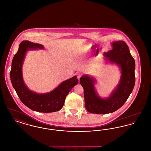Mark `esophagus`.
I'll list each match as a JSON object with an SVG mask.
<instances>
[{
  "instance_id": "1",
  "label": "esophagus",
  "mask_w": 151,
  "mask_h": 151,
  "mask_svg": "<svg viewBox=\"0 0 151 151\" xmlns=\"http://www.w3.org/2000/svg\"><path fill=\"white\" fill-rule=\"evenodd\" d=\"M81 76H82V74H81V73L79 72V73H77V78H78V80H79L80 78L81 77Z\"/></svg>"
}]
</instances>
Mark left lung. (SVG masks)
Returning <instances> with one entry per match:
<instances>
[{
    "mask_svg": "<svg viewBox=\"0 0 151 151\" xmlns=\"http://www.w3.org/2000/svg\"><path fill=\"white\" fill-rule=\"evenodd\" d=\"M112 50L104 52V55L107 61L121 68V76L110 96L106 99L99 97L94 88L96 80L93 78L83 75L80 79L84 88L85 106L91 113L104 114L117 110L128 99L135 86V63L127 45L123 41H118L112 43Z\"/></svg>",
    "mask_w": 151,
    "mask_h": 151,
    "instance_id": "8db88e82",
    "label": "left lung"
}]
</instances>
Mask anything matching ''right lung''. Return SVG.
<instances>
[{"label": "right lung", "instance_id": "right-lung-1", "mask_svg": "<svg viewBox=\"0 0 151 151\" xmlns=\"http://www.w3.org/2000/svg\"><path fill=\"white\" fill-rule=\"evenodd\" d=\"M41 44L23 41L12 62L10 78L12 86L22 102L33 111L41 113H52L63 108L67 95L78 83L76 76L62 82L49 93L38 94L30 91L25 86L22 75V65L27 51L32 49H43Z\"/></svg>", "mask_w": 151, "mask_h": 151}]
</instances>
